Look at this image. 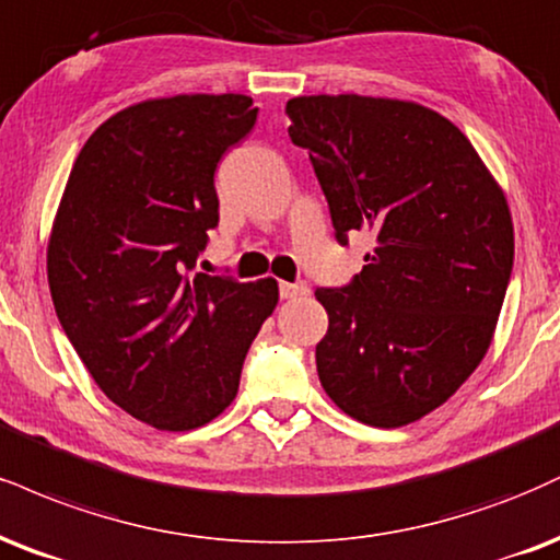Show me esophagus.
I'll return each instance as SVG.
<instances>
[{
    "instance_id": "34e87169",
    "label": "esophagus",
    "mask_w": 560,
    "mask_h": 560,
    "mask_svg": "<svg viewBox=\"0 0 560 560\" xmlns=\"http://www.w3.org/2000/svg\"><path fill=\"white\" fill-rule=\"evenodd\" d=\"M279 294L281 300H298V298H305L307 294V284H302V281H281L279 284Z\"/></svg>"
}]
</instances>
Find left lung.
Listing matches in <instances>:
<instances>
[{"label": "left lung", "mask_w": 560, "mask_h": 560, "mask_svg": "<svg viewBox=\"0 0 560 560\" xmlns=\"http://www.w3.org/2000/svg\"><path fill=\"white\" fill-rule=\"evenodd\" d=\"M287 114L339 245L375 240L347 287L315 289L320 386L365 425H409L488 352L514 268L506 198L459 127L412 101L300 96Z\"/></svg>", "instance_id": "1"}]
</instances>
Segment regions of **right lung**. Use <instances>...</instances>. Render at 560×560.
I'll use <instances>...</instances> for the list:
<instances>
[{"label": "right lung", "mask_w": 560, "mask_h": 560, "mask_svg": "<svg viewBox=\"0 0 560 560\" xmlns=\"http://www.w3.org/2000/svg\"><path fill=\"white\" fill-rule=\"evenodd\" d=\"M255 119L240 93L114 114L78 153L54 219L46 268L67 339L117 407L159 430L224 412L279 302L273 279L195 273L219 226L215 166Z\"/></svg>", "instance_id": "obj_1"}]
</instances>
